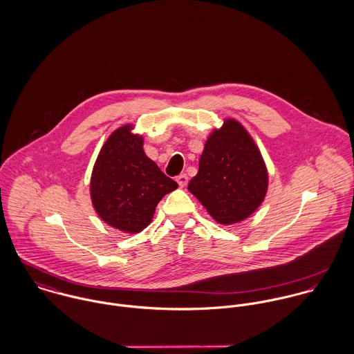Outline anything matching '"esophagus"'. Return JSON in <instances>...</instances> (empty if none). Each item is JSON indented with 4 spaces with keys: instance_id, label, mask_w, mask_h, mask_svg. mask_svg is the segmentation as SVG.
I'll use <instances>...</instances> for the list:
<instances>
[{
    "instance_id": "esophagus-1",
    "label": "esophagus",
    "mask_w": 354,
    "mask_h": 354,
    "mask_svg": "<svg viewBox=\"0 0 354 354\" xmlns=\"http://www.w3.org/2000/svg\"><path fill=\"white\" fill-rule=\"evenodd\" d=\"M176 181L178 183L180 187H185L188 184V176L185 173H181L180 176L176 177Z\"/></svg>"
}]
</instances>
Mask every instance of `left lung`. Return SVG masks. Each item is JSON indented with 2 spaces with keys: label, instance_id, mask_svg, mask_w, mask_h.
I'll return each mask as SVG.
<instances>
[{
  "label": "left lung",
  "instance_id": "left-lung-1",
  "mask_svg": "<svg viewBox=\"0 0 354 354\" xmlns=\"http://www.w3.org/2000/svg\"><path fill=\"white\" fill-rule=\"evenodd\" d=\"M267 185V169L252 138L240 122L226 120L207 139L188 189L218 223L232 225L261 204Z\"/></svg>",
  "mask_w": 354,
  "mask_h": 354
}]
</instances>
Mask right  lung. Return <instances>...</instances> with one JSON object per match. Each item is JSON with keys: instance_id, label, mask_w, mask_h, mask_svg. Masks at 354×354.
Instances as JSON below:
<instances>
[{"instance_id": "right-lung-1", "label": "right lung", "mask_w": 354, "mask_h": 354, "mask_svg": "<svg viewBox=\"0 0 354 354\" xmlns=\"http://www.w3.org/2000/svg\"><path fill=\"white\" fill-rule=\"evenodd\" d=\"M124 125L103 145L91 176V201L102 219L125 233L151 222L160 199L178 185L143 151V138Z\"/></svg>"}]
</instances>
